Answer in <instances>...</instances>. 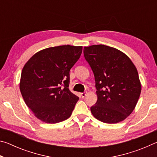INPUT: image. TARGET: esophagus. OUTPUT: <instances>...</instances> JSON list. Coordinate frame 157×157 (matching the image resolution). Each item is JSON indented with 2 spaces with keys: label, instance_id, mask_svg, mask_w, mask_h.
<instances>
[{
  "label": "esophagus",
  "instance_id": "1",
  "mask_svg": "<svg viewBox=\"0 0 157 157\" xmlns=\"http://www.w3.org/2000/svg\"><path fill=\"white\" fill-rule=\"evenodd\" d=\"M86 94H87L86 92H84V93H81L80 95H81V96H82V98H84V97L86 95Z\"/></svg>",
  "mask_w": 157,
  "mask_h": 157
}]
</instances>
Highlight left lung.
Segmentation results:
<instances>
[{
  "instance_id": "obj_1",
  "label": "left lung",
  "mask_w": 157,
  "mask_h": 157,
  "mask_svg": "<svg viewBox=\"0 0 157 157\" xmlns=\"http://www.w3.org/2000/svg\"><path fill=\"white\" fill-rule=\"evenodd\" d=\"M84 55L97 90L93 116L105 123L124 121L134 111L141 92L136 66L121 50L102 44L84 47Z\"/></svg>"
}]
</instances>
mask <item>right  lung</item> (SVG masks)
I'll list each match as a JSON object with an SVG mask.
<instances>
[{
    "label": "right lung",
    "instance_id": "1",
    "mask_svg": "<svg viewBox=\"0 0 157 157\" xmlns=\"http://www.w3.org/2000/svg\"><path fill=\"white\" fill-rule=\"evenodd\" d=\"M82 46H59L35 53L22 70L20 91L37 118L57 123L71 116L79 98L68 89L71 68L79 59Z\"/></svg>",
    "mask_w": 157,
    "mask_h": 157
}]
</instances>
